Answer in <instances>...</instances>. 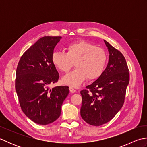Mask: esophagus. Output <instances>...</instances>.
Segmentation results:
<instances>
[{"mask_svg":"<svg viewBox=\"0 0 147 147\" xmlns=\"http://www.w3.org/2000/svg\"><path fill=\"white\" fill-rule=\"evenodd\" d=\"M69 91L71 92V93H74L76 92V90L74 89V88H73V87H71V86H70L69 87Z\"/></svg>","mask_w":147,"mask_h":147,"instance_id":"obj_1","label":"esophagus"}]
</instances>
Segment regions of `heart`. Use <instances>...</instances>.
<instances>
[{
  "label": "heart",
  "instance_id": "1",
  "mask_svg": "<svg viewBox=\"0 0 147 147\" xmlns=\"http://www.w3.org/2000/svg\"><path fill=\"white\" fill-rule=\"evenodd\" d=\"M107 54L104 49L85 41H78L69 44L65 53L53 52V65L64 73H67L75 62L76 69L64 76L62 82L65 85L78 86L86 78L96 80L104 73L107 62Z\"/></svg>",
  "mask_w": 147,
  "mask_h": 147
}]
</instances>
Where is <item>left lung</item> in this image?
Wrapping results in <instances>:
<instances>
[{
    "instance_id": "left-lung-1",
    "label": "left lung",
    "mask_w": 147,
    "mask_h": 147,
    "mask_svg": "<svg viewBox=\"0 0 147 147\" xmlns=\"http://www.w3.org/2000/svg\"><path fill=\"white\" fill-rule=\"evenodd\" d=\"M109 59L104 73L80 92V114L86 123L98 126L107 123L123 107L129 82V69L122 53L104 40Z\"/></svg>"
}]
</instances>
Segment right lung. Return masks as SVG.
<instances>
[{
    "instance_id": "add662e5",
    "label": "right lung",
    "mask_w": 147,
    "mask_h": 147,
    "mask_svg": "<svg viewBox=\"0 0 147 147\" xmlns=\"http://www.w3.org/2000/svg\"><path fill=\"white\" fill-rule=\"evenodd\" d=\"M61 36H44L21 56L16 69L15 88L22 111L34 123L47 125L61 113V106L69 90L67 86H55L59 75L51 57Z\"/></svg>"
}]
</instances>
